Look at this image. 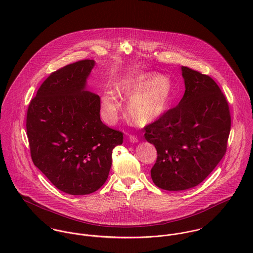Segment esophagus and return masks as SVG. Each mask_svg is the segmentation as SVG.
Listing matches in <instances>:
<instances>
[{
    "label": "esophagus",
    "mask_w": 253,
    "mask_h": 253,
    "mask_svg": "<svg viewBox=\"0 0 253 253\" xmlns=\"http://www.w3.org/2000/svg\"><path fill=\"white\" fill-rule=\"evenodd\" d=\"M128 139L131 143H137L138 142V138L135 136V135H129L128 136Z\"/></svg>",
    "instance_id": "obj_1"
}]
</instances>
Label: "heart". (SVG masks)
Returning <instances> with one entry per match:
<instances>
[{
    "instance_id": "obj_1",
    "label": "heart",
    "mask_w": 253,
    "mask_h": 253,
    "mask_svg": "<svg viewBox=\"0 0 253 253\" xmlns=\"http://www.w3.org/2000/svg\"><path fill=\"white\" fill-rule=\"evenodd\" d=\"M116 90L128 96L126 112L129 119L138 126L149 125L167 113L173 100L171 82L158 74H140L122 78L116 83ZM104 118L113 123L118 117L121 103L117 93L109 89L101 98Z\"/></svg>"
}]
</instances>
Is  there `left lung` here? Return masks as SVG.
Masks as SVG:
<instances>
[{"mask_svg": "<svg viewBox=\"0 0 253 253\" xmlns=\"http://www.w3.org/2000/svg\"><path fill=\"white\" fill-rule=\"evenodd\" d=\"M185 93L174 108L146 126L155 145L152 180L161 189L183 191L205 180L227 150L231 116L225 95L208 75L181 67Z\"/></svg>", "mask_w": 253, "mask_h": 253, "instance_id": "1", "label": "left lung"}]
</instances>
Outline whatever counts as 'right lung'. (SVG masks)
<instances>
[{
    "mask_svg": "<svg viewBox=\"0 0 253 253\" xmlns=\"http://www.w3.org/2000/svg\"><path fill=\"white\" fill-rule=\"evenodd\" d=\"M94 60L51 73L27 110L26 129L37 168L60 191L87 195L107 180L112 151L124 133L100 120V97L85 89Z\"/></svg>",
    "mask_w": 253,
    "mask_h": 253,
    "instance_id": "obj_1",
    "label": "right lung"
}]
</instances>
